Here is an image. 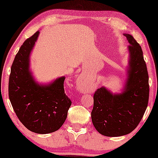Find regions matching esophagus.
Returning <instances> with one entry per match:
<instances>
[{
    "mask_svg": "<svg viewBox=\"0 0 158 158\" xmlns=\"http://www.w3.org/2000/svg\"><path fill=\"white\" fill-rule=\"evenodd\" d=\"M77 83H78V85L81 87V88H83V87H84V85H86L85 84V81H83L81 79H79V80H78Z\"/></svg>",
    "mask_w": 158,
    "mask_h": 158,
    "instance_id": "esophagus-1",
    "label": "esophagus"
}]
</instances>
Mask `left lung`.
I'll return each mask as SVG.
<instances>
[{
	"mask_svg": "<svg viewBox=\"0 0 158 158\" xmlns=\"http://www.w3.org/2000/svg\"><path fill=\"white\" fill-rule=\"evenodd\" d=\"M130 45L128 78L123 91L113 94L105 87L94 95L91 119L101 135L119 137L135 129L148 106V75L140 45L129 34H124Z\"/></svg>",
	"mask_w": 158,
	"mask_h": 158,
	"instance_id": "obj_1",
	"label": "left lung"
}]
</instances>
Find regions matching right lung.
Returning <instances> with one entry per match:
<instances>
[{
	"mask_svg": "<svg viewBox=\"0 0 158 158\" xmlns=\"http://www.w3.org/2000/svg\"><path fill=\"white\" fill-rule=\"evenodd\" d=\"M37 31L20 48L11 67L9 98L18 118L37 134L59 130L64 123L71 101L64 93L62 77L48 85L36 83L30 71V55L39 37Z\"/></svg>",
	"mask_w": 158,
	"mask_h": 158,
	"instance_id": "right-lung-1",
	"label": "right lung"
}]
</instances>
